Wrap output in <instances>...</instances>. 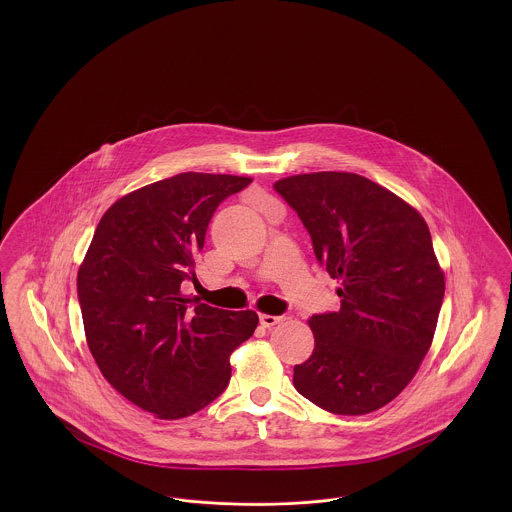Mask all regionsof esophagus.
Here are the masks:
<instances>
[{
    "label": "esophagus",
    "mask_w": 512,
    "mask_h": 512,
    "mask_svg": "<svg viewBox=\"0 0 512 512\" xmlns=\"http://www.w3.org/2000/svg\"><path fill=\"white\" fill-rule=\"evenodd\" d=\"M261 320V326H265V328H272V326H276V324H280L284 317H272V315H261L259 317Z\"/></svg>",
    "instance_id": "esophagus-1"
}]
</instances>
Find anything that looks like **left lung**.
<instances>
[{"instance_id":"1","label":"left lung","mask_w":512,"mask_h":512,"mask_svg":"<svg viewBox=\"0 0 512 512\" xmlns=\"http://www.w3.org/2000/svg\"><path fill=\"white\" fill-rule=\"evenodd\" d=\"M274 190L341 284L340 311L309 320L315 349L293 386L328 413H372L405 390L434 340L445 280L428 224L353 172L297 174Z\"/></svg>"}]
</instances>
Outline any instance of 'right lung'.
<instances>
[{"label":"right lung","mask_w":512,"mask_h":512,"mask_svg":"<svg viewBox=\"0 0 512 512\" xmlns=\"http://www.w3.org/2000/svg\"><path fill=\"white\" fill-rule=\"evenodd\" d=\"M251 178L182 172L113 203L78 270L88 347L130 403L176 420L213 403L230 382V353L259 324L182 295L217 207Z\"/></svg>","instance_id":"right-lung-1"}]
</instances>
